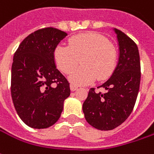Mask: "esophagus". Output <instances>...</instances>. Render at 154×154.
Returning a JSON list of instances; mask_svg holds the SVG:
<instances>
[{
  "instance_id": "obj_1",
  "label": "esophagus",
  "mask_w": 154,
  "mask_h": 154,
  "mask_svg": "<svg viewBox=\"0 0 154 154\" xmlns=\"http://www.w3.org/2000/svg\"><path fill=\"white\" fill-rule=\"evenodd\" d=\"M77 85H75V84H70V90L71 91H75L76 90H77Z\"/></svg>"
}]
</instances>
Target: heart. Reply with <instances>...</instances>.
Returning <instances> with one entry per match:
<instances>
[{"mask_svg": "<svg viewBox=\"0 0 154 154\" xmlns=\"http://www.w3.org/2000/svg\"><path fill=\"white\" fill-rule=\"evenodd\" d=\"M57 67L70 74L81 62L83 64L70 76L78 85H86L96 79L103 81L110 77L116 65V51L107 38L97 32L77 34L69 39V46L58 45L54 50Z\"/></svg>", "mask_w": 154, "mask_h": 154, "instance_id": "obj_1", "label": "heart"}]
</instances>
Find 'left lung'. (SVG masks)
<instances>
[{
    "label": "left lung",
    "instance_id": "1",
    "mask_svg": "<svg viewBox=\"0 0 154 154\" xmlns=\"http://www.w3.org/2000/svg\"><path fill=\"white\" fill-rule=\"evenodd\" d=\"M119 45V60L110 78L91 88L83 104L87 122L99 130H112L128 119L134 109L140 83V62L137 45L122 31L114 29Z\"/></svg>",
    "mask_w": 154,
    "mask_h": 154
}]
</instances>
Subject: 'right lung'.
I'll return each instance as SVG.
<instances>
[{
	"label": "right lung",
	"instance_id": "obj_1",
	"mask_svg": "<svg viewBox=\"0 0 154 154\" xmlns=\"http://www.w3.org/2000/svg\"><path fill=\"white\" fill-rule=\"evenodd\" d=\"M66 36L65 32L53 27L35 31L14 55L11 96L18 116L32 128L56 123L70 96V83L54 61V50Z\"/></svg>",
	"mask_w": 154,
	"mask_h": 154
}]
</instances>
